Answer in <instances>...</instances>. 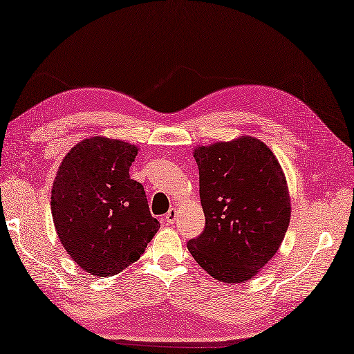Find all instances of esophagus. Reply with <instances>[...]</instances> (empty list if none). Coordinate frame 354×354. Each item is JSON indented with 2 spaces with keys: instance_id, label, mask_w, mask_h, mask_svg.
Returning <instances> with one entry per match:
<instances>
[{
  "instance_id": "1",
  "label": "esophagus",
  "mask_w": 354,
  "mask_h": 354,
  "mask_svg": "<svg viewBox=\"0 0 354 354\" xmlns=\"http://www.w3.org/2000/svg\"><path fill=\"white\" fill-rule=\"evenodd\" d=\"M176 217H178V209L173 207V208L169 209V213L164 216V221L167 222V225H173V223H175V221H176Z\"/></svg>"
}]
</instances>
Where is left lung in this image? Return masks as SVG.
<instances>
[{
    "label": "left lung",
    "instance_id": "obj_1",
    "mask_svg": "<svg viewBox=\"0 0 354 354\" xmlns=\"http://www.w3.org/2000/svg\"><path fill=\"white\" fill-rule=\"evenodd\" d=\"M205 228L193 259L225 283L250 280L274 257L290 221L284 173L265 142L242 137L194 150Z\"/></svg>",
    "mask_w": 354,
    "mask_h": 354
}]
</instances>
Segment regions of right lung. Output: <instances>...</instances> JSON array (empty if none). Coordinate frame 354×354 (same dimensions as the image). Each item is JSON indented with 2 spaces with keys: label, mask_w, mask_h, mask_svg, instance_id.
I'll return each mask as SVG.
<instances>
[{
  "label": "right lung",
  "mask_w": 354,
  "mask_h": 354,
  "mask_svg": "<svg viewBox=\"0 0 354 354\" xmlns=\"http://www.w3.org/2000/svg\"><path fill=\"white\" fill-rule=\"evenodd\" d=\"M138 149L93 137L74 146L51 189L57 236L70 257L95 277H111L137 261L156 234L145 187L129 176Z\"/></svg>",
  "instance_id": "right-lung-1"
}]
</instances>
